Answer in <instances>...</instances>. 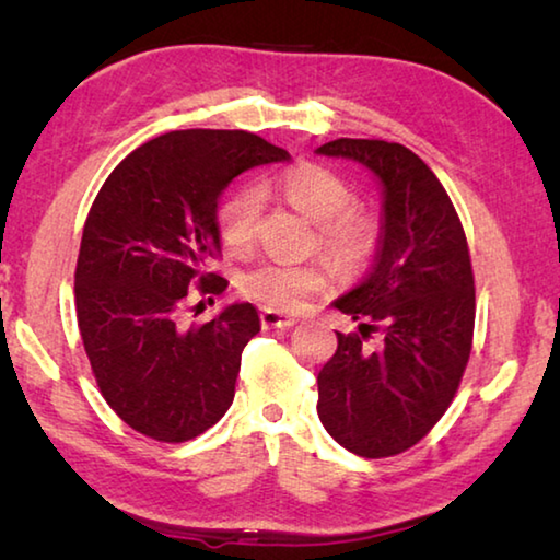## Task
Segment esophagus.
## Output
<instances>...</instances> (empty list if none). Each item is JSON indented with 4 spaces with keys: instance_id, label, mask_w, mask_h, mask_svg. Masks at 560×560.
Masks as SVG:
<instances>
[{
    "instance_id": "1",
    "label": "esophagus",
    "mask_w": 560,
    "mask_h": 560,
    "mask_svg": "<svg viewBox=\"0 0 560 560\" xmlns=\"http://www.w3.org/2000/svg\"><path fill=\"white\" fill-rule=\"evenodd\" d=\"M259 318H261L264 328H291L293 324H296V318L293 316L279 314V311H271V308H264Z\"/></svg>"
}]
</instances>
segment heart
<instances>
[{"mask_svg":"<svg viewBox=\"0 0 560 560\" xmlns=\"http://www.w3.org/2000/svg\"><path fill=\"white\" fill-rule=\"evenodd\" d=\"M279 187L287 200L316 222V244L343 271L363 269L373 259L381 242L375 217L355 210V189L334 170L320 165H299L281 175ZM264 192L259 185H242L222 202L217 212V230L226 249L252 252L257 244ZM334 269L326 259L287 261L264 259L242 273L244 296L279 314H293L306 306L311 296L324 291Z\"/></svg>","mask_w":560,"mask_h":560,"instance_id":"1","label":"heart"}]
</instances>
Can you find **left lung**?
I'll return each instance as SVG.
<instances>
[{"label": "left lung", "mask_w": 560, "mask_h": 560, "mask_svg": "<svg viewBox=\"0 0 560 560\" xmlns=\"http://www.w3.org/2000/svg\"><path fill=\"white\" fill-rule=\"evenodd\" d=\"M316 153L350 158L383 183V236L373 271L336 301L358 334H336L318 373V417L358 457L415 447L447 412L474 340V271L467 234L447 189L412 150L338 138ZM384 334L381 349L366 338Z\"/></svg>", "instance_id": "1"}]
</instances>
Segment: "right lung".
<instances>
[{
  "label": "right lung",
  "instance_id": "obj_1",
  "mask_svg": "<svg viewBox=\"0 0 560 560\" xmlns=\"http://www.w3.org/2000/svg\"><path fill=\"white\" fill-rule=\"evenodd\" d=\"M289 160L246 130H173L120 160L98 189L75 261V318L110 410L158 442H187L234 400L242 350L259 334L252 303L207 324H179L192 287L220 296L226 279L217 200L244 170ZM200 306V303H197Z\"/></svg>",
  "mask_w": 560,
  "mask_h": 560
}]
</instances>
